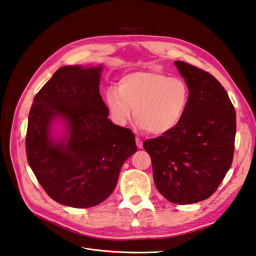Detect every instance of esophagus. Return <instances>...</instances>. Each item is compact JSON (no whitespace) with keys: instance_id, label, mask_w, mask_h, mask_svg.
<instances>
[{"instance_id":"esophagus-1","label":"esophagus","mask_w":256,"mask_h":256,"mask_svg":"<svg viewBox=\"0 0 256 256\" xmlns=\"http://www.w3.org/2000/svg\"><path fill=\"white\" fill-rule=\"evenodd\" d=\"M136 145L140 149L142 148V142L140 138H138V137H136Z\"/></svg>"}]
</instances>
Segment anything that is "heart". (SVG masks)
Listing matches in <instances>:
<instances>
[{
	"label": "heart",
	"instance_id": "heart-1",
	"mask_svg": "<svg viewBox=\"0 0 256 256\" xmlns=\"http://www.w3.org/2000/svg\"><path fill=\"white\" fill-rule=\"evenodd\" d=\"M189 88L180 78L156 71H136L124 76L119 88H110L106 100L116 122L132 116L140 126L154 135L166 134L178 126L189 102Z\"/></svg>",
	"mask_w": 256,
	"mask_h": 256
}]
</instances>
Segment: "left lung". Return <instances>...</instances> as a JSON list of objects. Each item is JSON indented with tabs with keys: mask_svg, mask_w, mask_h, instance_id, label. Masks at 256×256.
I'll use <instances>...</instances> for the list:
<instances>
[{
	"mask_svg": "<svg viewBox=\"0 0 256 256\" xmlns=\"http://www.w3.org/2000/svg\"><path fill=\"white\" fill-rule=\"evenodd\" d=\"M189 88L178 126L144 142L156 189L170 202L190 204L211 196L234 158L236 111L227 92L208 72L175 62Z\"/></svg>",
	"mask_w": 256,
	"mask_h": 256,
	"instance_id": "left-lung-1",
	"label": "left lung"
}]
</instances>
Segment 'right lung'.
Instances as JSON below:
<instances>
[{
    "mask_svg": "<svg viewBox=\"0 0 256 256\" xmlns=\"http://www.w3.org/2000/svg\"><path fill=\"white\" fill-rule=\"evenodd\" d=\"M102 67L64 66L38 90L26 135L28 163L52 199L72 208H90L114 190L121 166L137 152L134 133L108 119L100 94ZM65 121L63 138L50 126Z\"/></svg>",
    "mask_w": 256,
    "mask_h": 256,
    "instance_id": "right-lung-1",
    "label": "right lung"
}]
</instances>
